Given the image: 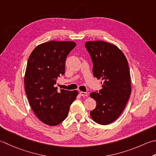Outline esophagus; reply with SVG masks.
Returning a JSON list of instances; mask_svg holds the SVG:
<instances>
[{"label": "esophagus", "instance_id": "esophagus-1", "mask_svg": "<svg viewBox=\"0 0 156 156\" xmlns=\"http://www.w3.org/2000/svg\"><path fill=\"white\" fill-rule=\"evenodd\" d=\"M80 94L82 97H86V96L88 95V93H86V92H82V91H80Z\"/></svg>", "mask_w": 156, "mask_h": 156}]
</instances>
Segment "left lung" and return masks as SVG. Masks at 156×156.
<instances>
[{
    "instance_id": "obj_1",
    "label": "left lung",
    "mask_w": 156,
    "mask_h": 156,
    "mask_svg": "<svg viewBox=\"0 0 156 156\" xmlns=\"http://www.w3.org/2000/svg\"><path fill=\"white\" fill-rule=\"evenodd\" d=\"M85 47L93 63L94 76L103 81L101 89L90 94L97 103L90 116L99 124H111L123 112L131 93L129 63L122 52L108 42L88 41Z\"/></svg>"
}]
</instances>
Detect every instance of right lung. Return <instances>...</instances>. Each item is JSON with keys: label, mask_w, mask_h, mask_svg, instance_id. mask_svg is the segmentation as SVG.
<instances>
[{"label": "right lung", "mask_w": 156, "mask_h": 156, "mask_svg": "<svg viewBox=\"0 0 156 156\" xmlns=\"http://www.w3.org/2000/svg\"><path fill=\"white\" fill-rule=\"evenodd\" d=\"M76 43L72 41H49L33 50L27 61L24 83L33 112L42 122L55 126L68 116L69 107L78 91L55 87L58 77L65 74L66 57Z\"/></svg>", "instance_id": "add662e5"}]
</instances>
